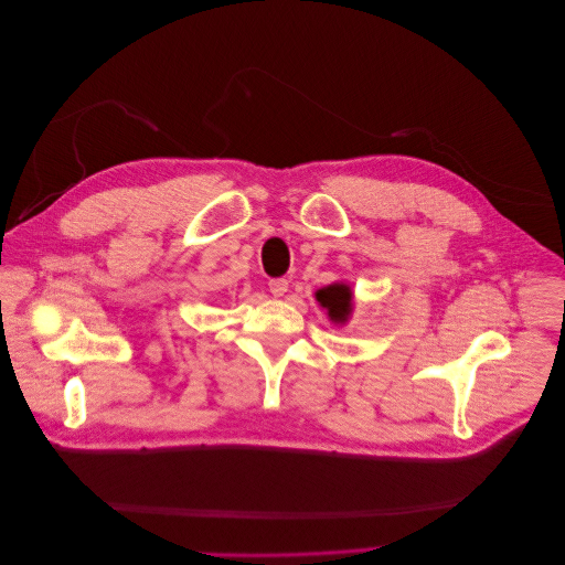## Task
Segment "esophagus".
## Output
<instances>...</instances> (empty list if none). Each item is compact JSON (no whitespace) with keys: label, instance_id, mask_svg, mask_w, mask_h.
Masks as SVG:
<instances>
[{"label":"esophagus","instance_id":"34e87169","mask_svg":"<svg viewBox=\"0 0 565 565\" xmlns=\"http://www.w3.org/2000/svg\"><path fill=\"white\" fill-rule=\"evenodd\" d=\"M287 287H289V282L285 278H274L271 282H268V289H271L274 297H285Z\"/></svg>","mask_w":565,"mask_h":565}]
</instances>
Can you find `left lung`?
<instances>
[{
    "instance_id": "1",
    "label": "left lung",
    "mask_w": 565,
    "mask_h": 565,
    "mask_svg": "<svg viewBox=\"0 0 565 565\" xmlns=\"http://www.w3.org/2000/svg\"><path fill=\"white\" fill-rule=\"evenodd\" d=\"M315 297L321 308H327L331 321H335V324H344L349 315H352V289H349V285L344 282L321 287L317 289Z\"/></svg>"
}]
</instances>
